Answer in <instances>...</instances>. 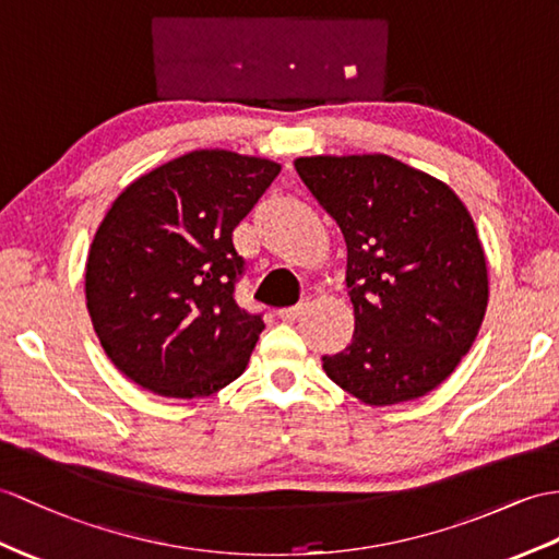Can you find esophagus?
<instances>
[{"label":"esophagus","instance_id":"obj_1","mask_svg":"<svg viewBox=\"0 0 559 559\" xmlns=\"http://www.w3.org/2000/svg\"><path fill=\"white\" fill-rule=\"evenodd\" d=\"M310 308V301L308 298H304L301 304H296V306H289V308H282V310H277V316L284 320V322H294V320H298L301 316H306V310Z\"/></svg>","mask_w":559,"mask_h":559}]
</instances>
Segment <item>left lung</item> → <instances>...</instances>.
<instances>
[{"mask_svg":"<svg viewBox=\"0 0 559 559\" xmlns=\"http://www.w3.org/2000/svg\"><path fill=\"white\" fill-rule=\"evenodd\" d=\"M296 173L342 227L356 312L350 344L322 367L367 405L437 389L474 344L488 275L472 215L437 177L384 156H306Z\"/></svg>","mask_w":559,"mask_h":559,"instance_id":"left-lung-1","label":"left lung"}]
</instances>
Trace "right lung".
<instances>
[{"instance_id":"obj_1","label":"right lung","mask_w":559,"mask_h":559,"mask_svg":"<svg viewBox=\"0 0 559 559\" xmlns=\"http://www.w3.org/2000/svg\"><path fill=\"white\" fill-rule=\"evenodd\" d=\"M280 163L201 148L138 177L108 209L85 267L106 356L146 391L203 399L247 370L261 312L239 308L235 227Z\"/></svg>"}]
</instances>
